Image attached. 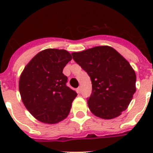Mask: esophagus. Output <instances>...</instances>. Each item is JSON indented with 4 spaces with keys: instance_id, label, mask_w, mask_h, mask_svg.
<instances>
[{
    "instance_id": "34e87169",
    "label": "esophagus",
    "mask_w": 153,
    "mask_h": 153,
    "mask_svg": "<svg viewBox=\"0 0 153 153\" xmlns=\"http://www.w3.org/2000/svg\"><path fill=\"white\" fill-rule=\"evenodd\" d=\"M81 91H82V87L81 86H79L78 89H77V92H78V93H81Z\"/></svg>"
}]
</instances>
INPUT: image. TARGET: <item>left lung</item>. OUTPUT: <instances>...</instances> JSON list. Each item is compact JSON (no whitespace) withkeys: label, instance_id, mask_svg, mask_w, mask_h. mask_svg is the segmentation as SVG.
Masks as SVG:
<instances>
[{"label":"left lung","instance_id":"8db88e82","mask_svg":"<svg viewBox=\"0 0 153 153\" xmlns=\"http://www.w3.org/2000/svg\"><path fill=\"white\" fill-rule=\"evenodd\" d=\"M73 59L91 77L92 93L89 109L102 119L120 116L136 92L137 77L129 62L109 46H98L71 53Z\"/></svg>","mask_w":153,"mask_h":153}]
</instances>
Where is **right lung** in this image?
Returning <instances> with one entry per match:
<instances>
[{
  "label": "right lung",
  "instance_id": "obj_1",
  "mask_svg": "<svg viewBox=\"0 0 153 153\" xmlns=\"http://www.w3.org/2000/svg\"><path fill=\"white\" fill-rule=\"evenodd\" d=\"M71 59L63 49H45L30 60L20 74L22 102L38 121L55 124L69 114L77 93L67 86L62 70Z\"/></svg>",
  "mask_w": 153,
  "mask_h": 153
}]
</instances>
